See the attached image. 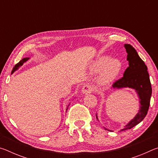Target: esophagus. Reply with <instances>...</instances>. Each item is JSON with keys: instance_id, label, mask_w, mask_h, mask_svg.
Listing matches in <instances>:
<instances>
[{"instance_id": "obj_1", "label": "esophagus", "mask_w": 158, "mask_h": 158, "mask_svg": "<svg viewBox=\"0 0 158 158\" xmlns=\"http://www.w3.org/2000/svg\"><path fill=\"white\" fill-rule=\"evenodd\" d=\"M94 90V87L92 85H85L81 90L83 94H88L92 93Z\"/></svg>"}]
</instances>
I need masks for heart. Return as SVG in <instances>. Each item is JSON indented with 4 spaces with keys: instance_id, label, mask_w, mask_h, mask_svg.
Here are the masks:
<instances>
[{
    "instance_id": "1",
    "label": "heart",
    "mask_w": 158,
    "mask_h": 158,
    "mask_svg": "<svg viewBox=\"0 0 158 158\" xmlns=\"http://www.w3.org/2000/svg\"><path fill=\"white\" fill-rule=\"evenodd\" d=\"M90 71L99 74V81L102 84H110L118 75L122 69V63L117 58L109 56L98 57L90 65Z\"/></svg>"
}]
</instances>
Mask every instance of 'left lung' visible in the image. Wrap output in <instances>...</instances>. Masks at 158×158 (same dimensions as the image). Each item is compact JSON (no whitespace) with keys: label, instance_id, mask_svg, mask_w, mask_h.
Returning <instances> with one entry per match:
<instances>
[{"label":"left lung","instance_id":"8db88e82","mask_svg":"<svg viewBox=\"0 0 158 158\" xmlns=\"http://www.w3.org/2000/svg\"><path fill=\"white\" fill-rule=\"evenodd\" d=\"M124 47L127 53V60L129 62V67L125 69L123 77L117 80L112 85V88L114 89L130 88L135 90L139 98L140 107L135 118L121 131L131 129L143 121L148 113L152 94V88L147 66L132 45L125 44ZM96 118L98 120L97 114ZM105 129L107 130L105 127Z\"/></svg>","mask_w":158,"mask_h":158}]
</instances>
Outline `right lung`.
Wrapping results in <instances>:
<instances>
[{
  "instance_id": "1",
  "label": "right lung",
  "mask_w": 158,
  "mask_h": 158,
  "mask_svg": "<svg viewBox=\"0 0 158 158\" xmlns=\"http://www.w3.org/2000/svg\"><path fill=\"white\" fill-rule=\"evenodd\" d=\"M29 58H23V59L19 61V62L17 64H16V65H15V67H14V68H13V69H12V74L14 73L16 70H17V69H18L21 66H22L23 64L25 62H26V61H27V60L29 59ZM69 105L68 106V107H67V109H68ZM67 109H66V111H67Z\"/></svg>"
}]
</instances>
